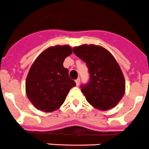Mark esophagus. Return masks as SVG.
<instances>
[{"instance_id": "esophagus-1", "label": "esophagus", "mask_w": 149, "mask_h": 149, "mask_svg": "<svg viewBox=\"0 0 149 149\" xmlns=\"http://www.w3.org/2000/svg\"><path fill=\"white\" fill-rule=\"evenodd\" d=\"M75 82H76V84H77V86H79V82H80V79L78 78L77 79H76V81H75Z\"/></svg>"}]
</instances>
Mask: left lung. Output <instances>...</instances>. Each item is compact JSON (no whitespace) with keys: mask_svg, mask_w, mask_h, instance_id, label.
<instances>
[{"mask_svg":"<svg viewBox=\"0 0 149 149\" xmlns=\"http://www.w3.org/2000/svg\"><path fill=\"white\" fill-rule=\"evenodd\" d=\"M73 52L86 62L89 82L81 86L87 102L97 109L107 111L114 107L124 95L126 82L123 72L110 51L95 45H82Z\"/></svg>","mask_w":149,"mask_h":149,"instance_id":"1","label":"left lung"}]
</instances>
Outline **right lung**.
Listing matches in <instances>:
<instances>
[{
    "label": "right lung",
    "mask_w": 149,
    "mask_h": 149,
    "mask_svg": "<svg viewBox=\"0 0 149 149\" xmlns=\"http://www.w3.org/2000/svg\"><path fill=\"white\" fill-rule=\"evenodd\" d=\"M70 45L47 47L37 57L29 69L26 81V92L36 109L44 112L57 110L76 82L64 68V59L72 54Z\"/></svg>",
    "instance_id": "add662e5"
}]
</instances>
